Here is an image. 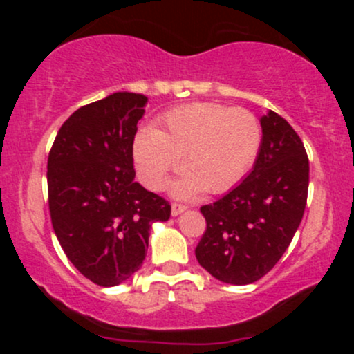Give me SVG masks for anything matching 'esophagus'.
<instances>
[{
  "instance_id": "1",
  "label": "esophagus",
  "mask_w": 354,
  "mask_h": 354,
  "mask_svg": "<svg viewBox=\"0 0 354 354\" xmlns=\"http://www.w3.org/2000/svg\"><path fill=\"white\" fill-rule=\"evenodd\" d=\"M186 209H188V206L181 205V203H173V205H171V214H173V216H178V214H181L183 211H186Z\"/></svg>"
}]
</instances>
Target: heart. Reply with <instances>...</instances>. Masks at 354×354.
<instances>
[{
    "instance_id": "b5f03b06",
    "label": "heart",
    "mask_w": 354,
    "mask_h": 354,
    "mask_svg": "<svg viewBox=\"0 0 354 354\" xmlns=\"http://www.w3.org/2000/svg\"><path fill=\"white\" fill-rule=\"evenodd\" d=\"M261 145V124L248 109L189 103L166 113L154 129L138 131L133 154L151 189L163 188L181 158L186 173L173 191L193 198L203 189L219 194L233 188L253 168Z\"/></svg>"
}]
</instances>
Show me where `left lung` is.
<instances>
[{
	"label": "left lung",
	"instance_id": "left-lung-1",
	"mask_svg": "<svg viewBox=\"0 0 354 354\" xmlns=\"http://www.w3.org/2000/svg\"><path fill=\"white\" fill-rule=\"evenodd\" d=\"M263 145L236 188L201 206L206 231L196 259L228 284H250L279 261L303 219L310 161L301 138L278 113L261 118Z\"/></svg>",
	"mask_w": 354,
	"mask_h": 354
}]
</instances>
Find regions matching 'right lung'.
<instances>
[{"label":"right lung","instance_id":"1","mask_svg":"<svg viewBox=\"0 0 354 354\" xmlns=\"http://www.w3.org/2000/svg\"><path fill=\"white\" fill-rule=\"evenodd\" d=\"M148 98L113 93L76 109L48 156L50 216L64 254L84 278L116 286L140 270L154 221L171 206L135 181L133 143Z\"/></svg>","mask_w":354,"mask_h":354}]
</instances>
